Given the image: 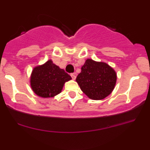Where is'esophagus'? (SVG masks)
Here are the masks:
<instances>
[{
  "label": "esophagus",
  "instance_id": "esophagus-1",
  "mask_svg": "<svg viewBox=\"0 0 150 150\" xmlns=\"http://www.w3.org/2000/svg\"><path fill=\"white\" fill-rule=\"evenodd\" d=\"M70 76H71L73 80H75V79H76V75H75V73H71L70 74Z\"/></svg>",
  "mask_w": 150,
  "mask_h": 150
}]
</instances>
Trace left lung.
<instances>
[{
	"mask_svg": "<svg viewBox=\"0 0 150 150\" xmlns=\"http://www.w3.org/2000/svg\"><path fill=\"white\" fill-rule=\"evenodd\" d=\"M117 75L107 64L87 59L76 81L89 98L101 100L111 93L116 84Z\"/></svg>",
	"mask_w": 150,
	"mask_h": 150,
	"instance_id": "1",
	"label": "left lung"
}]
</instances>
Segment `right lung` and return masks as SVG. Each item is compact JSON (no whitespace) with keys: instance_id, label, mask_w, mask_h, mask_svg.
<instances>
[{"instance_id":"add662e5","label":"right lung","mask_w":150,"mask_h":150,"mask_svg":"<svg viewBox=\"0 0 150 150\" xmlns=\"http://www.w3.org/2000/svg\"><path fill=\"white\" fill-rule=\"evenodd\" d=\"M70 80L71 77L64 70L61 69L50 60L42 66L34 68L30 85L38 96L50 98L60 93L64 83Z\"/></svg>"}]
</instances>
